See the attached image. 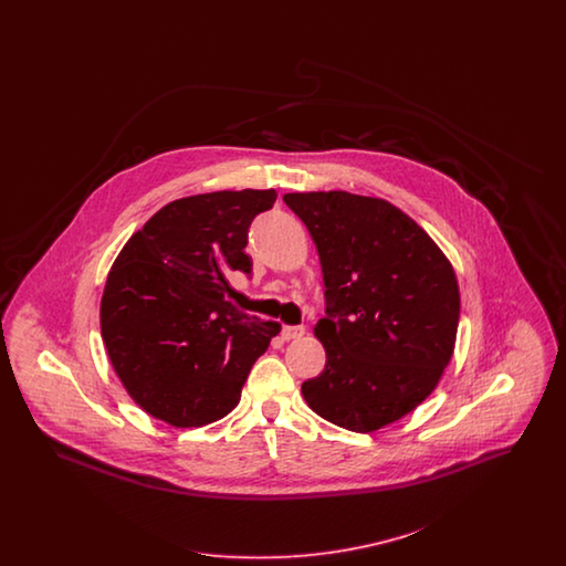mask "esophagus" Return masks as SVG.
Returning a JSON list of instances; mask_svg holds the SVG:
<instances>
[{
    "label": "esophagus",
    "instance_id": "1",
    "mask_svg": "<svg viewBox=\"0 0 566 566\" xmlns=\"http://www.w3.org/2000/svg\"><path fill=\"white\" fill-rule=\"evenodd\" d=\"M303 333H305V328H303L301 324H284L280 335H282V339L291 342V339H298V337H303Z\"/></svg>",
    "mask_w": 566,
    "mask_h": 566
}]
</instances>
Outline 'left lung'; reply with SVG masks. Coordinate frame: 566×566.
I'll list each match as a JSON object with an SVG mask.
<instances>
[{"label":"left lung","mask_w":566,"mask_h":566,"mask_svg":"<svg viewBox=\"0 0 566 566\" xmlns=\"http://www.w3.org/2000/svg\"><path fill=\"white\" fill-rule=\"evenodd\" d=\"M323 265L326 316L314 326L326 365L303 381L333 424L374 432L437 388L457 344V273L431 235L397 206L346 190L286 192Z\"/></svg>","instance_id":"1"}]
</instances>
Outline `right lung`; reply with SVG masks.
Segmentation results:
<instances>
[{"instance_id":"right-lung-1","label":"right lung","mask_w":566,"mask_h":566,"mask_svg":"<svg viewBox=\"0 0 566 566\" xmlns=\"http://www.w3.org/2000/svg\"><path fill=\"white\" fill-rule=\"evenodd\" d=\"M275 197L243 189L176 199L118 252L102 296V337L125 390L153 418L176 429L224 418L280 333V323L224 298L227 271H252L248 227Z\"/></svg>"}]
</instances>
